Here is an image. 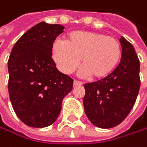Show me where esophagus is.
<instances>
[{
	"mask_svg": "<svg viewBox=\"0 0 147 147\" xmlns=\"http://www.w3.org/2000/svg\"><path fill=\"white\" fill-rule=\"evenodd\" d=\"M73 84H74V86L82 85L83 84V82H80V81H78V80H74V82H73Z\"/></svg>",
	"mask_w": 147,
	"mask_h": 147,
	"instance_id": "esophagus-1",
	"label": "esophagus"
}]
</instances>
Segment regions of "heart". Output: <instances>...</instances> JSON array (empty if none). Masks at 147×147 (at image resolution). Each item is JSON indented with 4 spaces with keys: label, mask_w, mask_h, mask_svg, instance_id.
Here are the masks:
<instances>
[{
    "label": "heart",
    "mask_w": 147,
    "mask_h": 147,
    "mask_svg": "<svg viewBox=\"0 0 147 147\" xmlns=\"http://www.w3.org/2000/svg\"><path fill=\"white\" fill-rule=\"evenodd\" d=\"M121 45L112 37L103 33L78 31L68 34L63 42L56 41L51 55L58 69L70 74L81 63L80 75L102 78L115 69L121 58Z\"/></svg>",
    "instance_id": "1"
}]
</instances>
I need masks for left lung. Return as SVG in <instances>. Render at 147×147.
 Returning a JSON list of instances; mask_svg holds the SVG:
<instances>
[{
    "label": "left lung",
    "mask_w": 147,
    "mask_h": 147,
    "mask_svg": "<svg viewBox=\"0 0 147 147\" xmlns=\"http://www.w3.org/2000/svg\"><path fill=\"white\" fill-rule=\"evenodd\" d=\"M121 59L106 78L84 84V107L90 121L100 128L121 123L133 109L140 86V60L131 43L121 37Z\"/></svg>",
    "instance_id": "8db88e82"
}]
</instances>
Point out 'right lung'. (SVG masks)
<instances>
[{"instance_id":"add662e5","label":"right lung","mask_w":147,"mask_h":147,"mask_svg":"<svg viewBox=\"0 0 147 147\" xmlns=\"http://www.w3.org/2000/svg\"><path fill=\"white\" fill-rule=\"evenodd\" d=\"M64 27L44 21L25 32L8 58V92L19 119L32 127H45L58 117L62 101L73 80L61 73L52 59L56 38Z\"/></svg>"}]
</instances>
